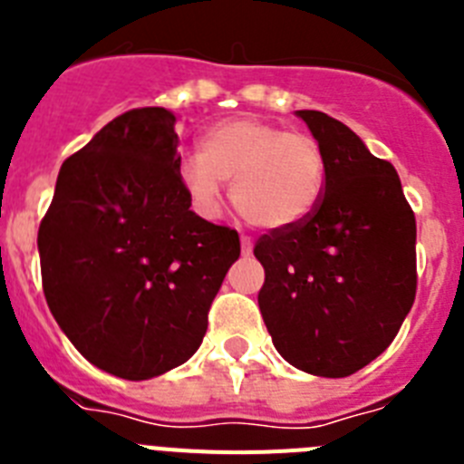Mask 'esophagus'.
<instances>
[{"instance_id":"esophagus-1","label":"esophagus","mask_w":464,"mask_h":464,"mask_svg":"<svg viewBox=\"0 0 464 464\" xmlns=\"http://www.w3.org/2000/svg\"><path fill=\"white\" fill-rule=\"evenodd\" d=\"M251 253H253L251 237H241V256H251Z\"/></svg>"}]
</instances>
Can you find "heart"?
Masks as SVG:
<instances>
[{
  "label": "heart",
  "mask_w": 464,
  "mask_h": 464,
  "mask_svg": "<svg viewBox=\"0 0 464 464\" xmlns=\"http://www.w3.org/2000/svg\"><path fill=\"white\" fill-rule=\"evenodd\" d=\"M179 181L204 218L218 216L223 181H232V204L248 223L288 229L321 204L325 155L309 134L257 118H229L208 127L199 153L179 162Z\"/></svg>",
  "instance_id": "b5f03b06"
}]
</instances>
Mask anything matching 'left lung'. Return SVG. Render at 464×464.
<instances>
[{"label":"left lung","mask_w":464,"mask_h":464,"mask_svg":"<svg viewBox=\"0 0 464 464\" xmlns=\"http://www.w3.org/2000/svg\"><path fill=\"white\" fill-rule=\"evenodd\" d=\"M325 155V192L304 223L260 237L257 295L283 360L355 374L391 346L416 297V218L395 167L321 111H297Z\"/></svg>","instance_id":"left-lung-1"}]
</instances>
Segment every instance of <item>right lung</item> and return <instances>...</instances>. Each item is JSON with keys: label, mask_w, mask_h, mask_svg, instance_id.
<instances>
[{"label": "right lung", "mask_w": 464, "mask_h": 464, "mask_svg": "<svg viewBox=\"0 0 464 464\" xmlns=\"http://www.w3.org/2000/svg\"><path fill=\"white\" fill-rule=\"evenodd\" d=\"M179 118H113L64 160L39 227L44 295L60 330L102 372L146 381L195 355L241 246L190 211Z\"/></svg>", "instance_id": "add662e5"}]
</instances>
